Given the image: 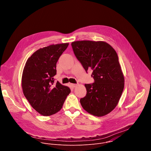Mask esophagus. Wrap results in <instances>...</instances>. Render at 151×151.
I'll use <instances>...</instances> for the list:
<instances>
[{
    "instance_id": "obj_1",
    "label": "esophagus",
    "mask_w": 151,
    "mask_h": 151,
    "mask_svg": "<svg viewBox=\"0 0 151 151\" xmlns=\"http://www.w3.org/2000/svg\"><path fill=\"white\" fill-rule=\"evenodd\" d=\"M76 85H77V84H76V83H70V86H71L72 87H73V88L75 87Z\"/></svg>"
}]
</instances>
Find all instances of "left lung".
<instances>
[{"mask_svg":"<svg viewBox=\"0 0 151 151\" xmlns=\"http://www.w3.org/2000/svg\"><path fill=\"white\" fill-rule=\"evenodd\" d=\"M73 52L87 73L93 70V83L85 84V97L81 106L89 114L103 116L113 111L124 87V78L115 50L103 41L73 42Z\"/></svg>","mask_w":151,"mask_h":151,"instance_id":"8db88e82","label":"left lung"}]
</instances>
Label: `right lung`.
I'll list each match as a JSON object with an SVG mask.
<instances>
[{
	"label": "right lung",
	"mask_w": 151,
	"mask_h": 151,
	"mask_svg": "<svg viewBox=\"0 0 151 151\" xmlns=\"http://www.w3.org/2000/svg\"><path fill=\"white\" fill-rule=\"evenodd\" d=\"M69 43L40 48L29 57L22 75L24 96L33 108L43 116H50L62 108L70 89L54 83L57 62Z\"/></svg>",
	"instance_id": "right-lung-1"
}]
</instances>
